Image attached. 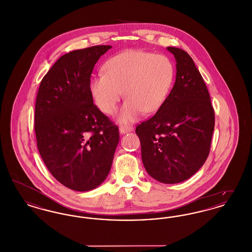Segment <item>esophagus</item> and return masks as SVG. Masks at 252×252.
<instances>
[{
    "label": "esophagus",
    "mask_w": 252,
    "mask_h": 252,
    "mask_svg": "<svg viewBox=\"0 0 252 252\" xmlns=\"http://www.w3.org/2000/svg\"><path fill=\"white\" fill-rule=\"evenodd\" d=\"M119 130H120V133H122V134H125V133H127V132L132 131L133 126H121L119 127Z\"/></svg>",
    "instance_id": "1"
}]
</instances>
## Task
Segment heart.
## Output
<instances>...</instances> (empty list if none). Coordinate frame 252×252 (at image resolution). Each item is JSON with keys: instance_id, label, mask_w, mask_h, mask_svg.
<instances>
[{"instance_id": "obj_1", "label": "heart", "mask_w": 252, "mask_h": 252, "mask_svg": "<svg viewBox=\"0 0 252 252\" xmlns=\"http://www.w3.org/2000/svg\"><path fill=\"white\" fill-rule=\"evenodd\" d=\"M104 74L91 82V94L98 108L108 114L115 113L123 97L119 120L131 123L144 111L158 110L166 101L175 78V68L166 56L143 50H126L112 57L103 67Z\"/></svg>"}]
</instances>
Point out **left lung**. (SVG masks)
<instances>
[{
    "mask_svg": "<svg viewBox=\"0 0 252 252\" xmlns=\"http://www.w3.org/2000/svg\"><path fill=\"white\" fill-rule=\"evenodd\" d=\"M177 61L176 81L166 101L136 127L146 172L174 184L188 180L206 161L215 129V110L203 78L188 53L167 47Z\"/></svg>",
    "mask_w": 252,
    "mask_h": 252,
    "instance_id": "1",
    "label": "left lung"
}]
</instances>
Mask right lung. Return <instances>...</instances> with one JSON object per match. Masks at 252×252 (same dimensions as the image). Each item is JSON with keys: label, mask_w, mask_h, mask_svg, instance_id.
Returning <instances> with one entry per match:
<instances>
[{"label": "right lung", "mask_w": 252, "mask_h": 252, "mask_svg": "<svg viewBox=\"0 0 252 252\" xmlns=\"http://www.w3.org/2000/svg\"><path fill=\"white\" fill-rule=\"evenodd\" d=\"M110 45L62 56L42 78L35 106L38 152L52 176L65 187L90 191L108 177L119 129L94 104L91 75Z\"/></svg>", "instance_id": "right-lung-1"}]
</instances>
